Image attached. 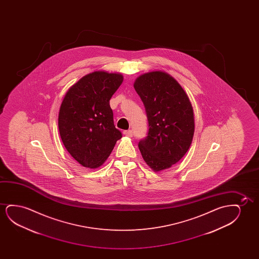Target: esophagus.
Returning a JSON list of instances; mask_svg holds the SVG:
<instances>
[{"label":"esophagus","mask_w":259,"mask_h":259,"mask_svg":"<svg viewBox=\"0 0 259 259\" xmlns=\"http://www.w3.org/2000/svg\"><path fill=\"white\" fill-rule=\"evenodd\" d=\"M123 134H124L125 136H128V137H133L134 132H133V130H126V131H124Z\"/></svg>","instance_id":"esophagus-1"}]
</instances>
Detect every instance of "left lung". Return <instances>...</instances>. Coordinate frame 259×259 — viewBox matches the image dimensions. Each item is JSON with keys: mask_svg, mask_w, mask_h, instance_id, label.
Here are the masks:
<instances>
[{"mask_svg": "<svg viewBox=\"0 0 259 259\" xmlns=\"http://www.w3.org/2000/svg\"><path fill=\"white\" fill-rule=\"evenodd\" d=\"M134 87L149 121L148 135L139 142V149L154 171L169 169L191 145L195 133L191 103L177 80L164 71L141 75Z\"/></svg>", "mask_w": 259, "mask_h": 259, "instance_id": "left-lung-1", "label": "left lung"}]
</instances>
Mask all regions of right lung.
I'll return each mask as SVG.
<instances>
[{
  "instance_id": "obj_1",
  "label": "right lung",
  "mask_w": 259,
  "mask_h": 259,
  "mask_svg": "<svg viewBox=\"0 0 259 259\" xmlns=\"http://www.w3.org/2000/svg\"><path fill=\"white\" fill-rule=\"evenodd\" d=\"M123 79L120 73L94 71L71 87L62 102L58 115L62 142L84 167L101 166L122 137L114 125L110 100Z\"/></svg>"
}]
</instances>
